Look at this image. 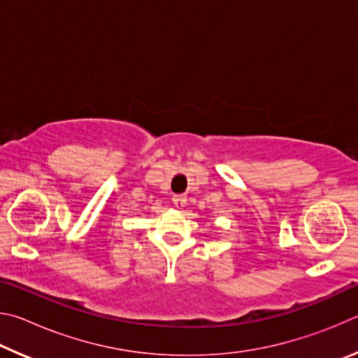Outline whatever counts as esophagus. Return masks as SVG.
I'll list each match as a JSON object with an SVG mask.
<instances>
[{"label":"esophagus","mask_w":358,"mask_h":358,"mask_svg":"<svg viewBox=\"0 0 358 358\" xmlns=\"http://www.w3.org/2000/svg\"><path fill=\"white\" fill-rule=\"evenodd\" d=\"M172 202L177 208H183L187 203V197L185 196V194H175V196L172 197Z\"/></svg>","instance_id":"1"}]
</instances>
